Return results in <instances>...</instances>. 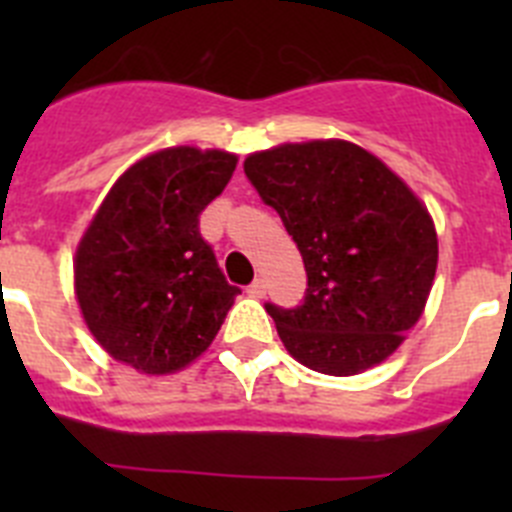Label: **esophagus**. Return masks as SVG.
<instances>
[{
	"mask_svg": "<svg viewBox=\"0 0 512 512\" xmlns=\"http://www.w3.org/2000/svg\"><path fill=\"white\" fill-rule=\"evenodd\" d=\"M248 295L256 297V300H261V297L266 295V282H264V279H256V282H253L251 287H248Z\"/></svg>",
	"mask_w": 512,
	"mask_h": 512,
	"instance_id": "esophagus-1",
	"label": "esophagus"
}]
</instances>
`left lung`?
<instances>
[{"instance_id": "8db88e82", "label": "left lung", "mask_w": 512, "mask_h": 512, "mask_svg": "<svg viewBox=\"0 0 512 512\" xmlns=\"http://www.w3.org/2000/svg\"><path fill=\"white\" fill-rule=\"evenodd\" d=\"M243 169L307 271L297 310L266 305L289 356L330 377L390 359L436 279L438 235L425 202L382 158L341 138L248 153Z\"/></svg>"}]
</instances>
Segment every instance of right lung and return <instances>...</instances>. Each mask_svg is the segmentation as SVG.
<instances>
[{"label": "right lung", "mask_w": 512, "mask_h": 512, "mask_svg": "<svg viewBox=\"0 0 512 512\" xmlns=\"http://www.w3.org/2000/svg\"><path fill=\"white\" fill-rule=\"evenodd\" d=\"M238 156L174 146L122 171L74 256V295L94 341L140 374H174L202 356L241 289L202 241L200 212Z\"/></svg>", "instance_id": "1"}]
</instances>
